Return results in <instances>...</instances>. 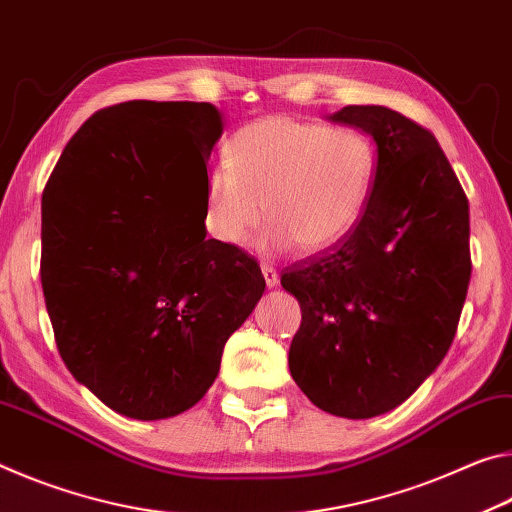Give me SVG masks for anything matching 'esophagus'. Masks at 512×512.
<instances>
[{
	"label": "esophagus",
	"instance_id": "1",
	"mask_svg": "<svg viewBox=\"0 0 512 512\" xmlns=\"http://www.w3.org/2000/svg\"><path fill=\"white\" fill-rule=\"evenodd\" d=\"M261 272H263V276H265L267 288H276V286H279V272H276L272 265L263 263V265H261Z\"/></svg>",
	"mask_w": 512,
	"mask_h": 512
}]
</instances>
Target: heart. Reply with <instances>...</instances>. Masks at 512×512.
Returning <instances> with one entry per match:
<instances>
[{
	"label": "heart",
	"mask_w": 512,
	"mask_h": 512,
	"mask_svg": "<svg viewBox=\"0 0 512 512\" xmlns=\"http://www.w3.org/2000/svg\"><path fill=\"white\" fill-rule=\"evenodd\" d=\"M374 181V147L356 129L265 117L233 133L206 174V229L245 247L265 217L267 245L304 254L335 245L360 222Z\"/></svg>",
	"instance_id": "b5f03b06"
}]
</instances>
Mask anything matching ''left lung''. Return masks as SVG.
<instances>
[{
    "label": "left lung",
    "mask_w": 512,
    "mask_h": 512,
    "mask_svg": "<svg viewBox=\"0 0 512 512\" xmlns=\"http://www.w3.org/2000/svg\"><path fill=\"white\" fill-rule=\"evenodd\" d=\"M329 120L374 140V181L354 229L281 276L301 306L288 365L317 408L367 420L404 404L447 356L472 274L469 204L417 122L385 106Z\"/></svg>",
    "instance_id": "left-lung-1"
}]
</instances>
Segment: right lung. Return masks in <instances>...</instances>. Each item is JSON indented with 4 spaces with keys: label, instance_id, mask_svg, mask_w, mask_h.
I'll return each mask as SVG.
<instances>
[{
    "label": "right lung",
    "instance_id": "right-lung-1",
    "mask_svg": "<svg viewBox=\"0 0 512 512\" xmlns=\"http://www.w3.org/2000/svg\"><path fill=\"white\" fill-rule=\"evenodd\" d=\"M222 131L206 102L102 108L43 192L40 281L58 354L133 420L195 406L265 292L254 258L206 238V163Z\"/></svg>",
    "mask_w": 512,
    "mask_h": 512
}]
</instances>
